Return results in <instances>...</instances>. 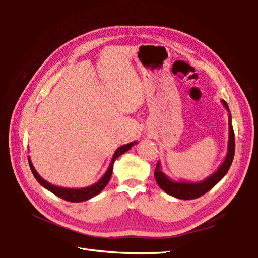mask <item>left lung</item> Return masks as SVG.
I'll return each instance as SVG.
<instances>
[{"label":"left lung","instance_id":"left-lung-1","mask_svg":"<svg viewBox=\"0 0 258 258\" xmlns=\"http://www.w3.org/2000/svg\"><path fill=\"white\" fill-rule=\"evenodd\" d=\"M224 107L226 110L230 112V109L228 103H226L224 100H222ZM234 150H235V145H234V132L232 124H231V115H229V145H228V154L223 163L221 164L220 167H218L215 173H213L211 176H208L206 180L202 182H176L173 181L168 176H166L164 172L161 171L159 161L157 163L156 169H155V178L160 189H163L166 194L169 196H173V197L178 198V199H184V200H190V199H196L202 197L203 195L206 194L212 187L215 186L218 182H220L222 178L225 176V174L228 173L231 164L233 161L234 157Z\"/></svg>","mask_w":258,"mask_h":258}]
</instances>
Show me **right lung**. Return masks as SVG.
Returning a JSON list of instances; mask_svg holds the SVG:
<instances>
[{
    "instance_id": "right-lung-1",
    "label": "right lung",
    "mask_w": 258,
    "mask_h": 258,
    "mask_svg": "<svg viewBox=\"0 0 258 258\" xmlns=\"http://www.w3.org/2000/svg\"><path fill=\"white\" fill-rule=\"evenodd\" d=\"M134 145H137V141L131 142V143H127V145L119 147L118 149L116 150L115 155L112 156L111 163H110V165H109L107 172L104 173V175L100 178V180L95 183V184L87 186V187H82V189H67V187H60V186H55L53 184H51V183L46 182L45 180H43V178L38 175L36 169L34 168L32 161H30V158H28V163H29V167H30V171H32V173H33V175L35 176V178H36L37 182L40 183L42 186H44L45 189L51 191L52 194H54L55 196H58V197L62 198L64 200H67V202L81 203V202H85V200H89L92 197H94V196L99 195L100 192L104 189V186L108 184V182L111 177L113 163H115L116 158H118V157L123 155L124 152L128 151L131 148H132V146H134Z\"/></svg>"
}]
</instances>
